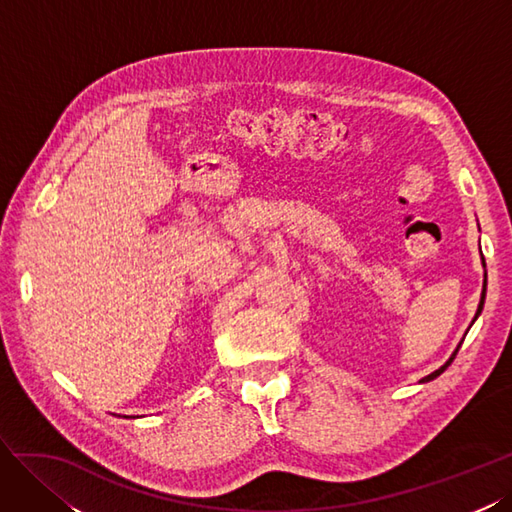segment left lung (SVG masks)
I'll use <instances>...</instances> for the list:
<instances>
[{"mask_svg":"<svg viewBox=\"0 0 512 512\" xmlns=\"http://www.w3.org/2000/svg\"><path fill=\"white\" fill-rule=\"evenodd\" d=\"M483 266H485V257H483ZM485 294H487V272H485V285H483V294H480V304H478V311H476V315H474V319H472V324H474V321H476V317L480 315V313H483V306H485ZM459 347H461V343L457 345V349H455V352H452V356L446 360V364H442V367L440 369H437V371H433L431 375H427V377H422L420 379V382L422 384H425V382H431V379H435L437 375H442L448 367H450V362L452 360H455V356H457V352H459Z\"/></svg>","mask_w":512,"mask_h":512,"instance_id":"8db88e82","label":"left lung"}]
</instances>
